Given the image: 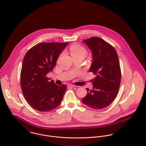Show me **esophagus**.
I'll use <instances>...</instances> for the list:
<instances>
[{
	"instance_id": "esophagus-1",
	"label": "esophagus",
	"mask_w": 146,
	"mask_h": 146,
	"mask_svg": "<svg viewBox=\"0 0 146 146\" xmlns=\"http://www.w3.org/2000/svg\"><path fill=\"white\" fill-rule=\"evenodd\" d=\"M75 86V85H71V84L67 85V87H68V88H74Z\"/></svg>"
}]
</instances>
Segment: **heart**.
Instances as JSON below:
<instances>
[{
  "label": "heart",
  "mask_w": 146,
  "mask_h": 146,
  "mask_svg": "<svg viewBox=\"0 0 146 146\" xmlns=\"http://www.w3.org/2000/svg\"><path fill=\"white\" fill-rule=\"evenodd\" d=\"M70 50L72 57L79 56H82L84 57L87 54L86 49L78 43L72 44L70 47Z\"/></svg>",
  "instance_id": "heart-1"
}]
</instances>
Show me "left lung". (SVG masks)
Returning <instances> with one entry per match:
<instances>
[{
	"label": "left lung",
	"mask_w": 146,
	"mask_h": 146,
	"mask_svg": "<svg viewBox=\"0 0 146 146\" xmlns=\"http://www.w3.org/2000/svg\"><path fill=\"white\" fill-rule=\"evenodd\" d=\"M83 42L88 45L93 54L90 68L95 77L92 80L93 88L87 90L82 102L94 109L109 106L115 99L120 87L121 71L115 48L104 40L93 37Z\"/></svg>",
	"instance_id": "1"
}]
</instances>
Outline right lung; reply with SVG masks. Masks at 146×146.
Here are the masks:
<instances>
[{
	"instance_id": "obj_1",
	"label": "right lung",
	"mask_w": 146,
	"mask_h": 146,
	"mask_svg": "<svg viewBox=\"0 0 146 146\" xmlns=\"http://www.w3.org/2000/svg\"><path fill=\"white\" fill-rule=\"evenodd\" d=\"M66 43H38L27 52L22 63L21 85L28 103L40 111H49L59 106L66 86L49 81L47 74L52 71Z\"/></svg>"
}]
</instances>
